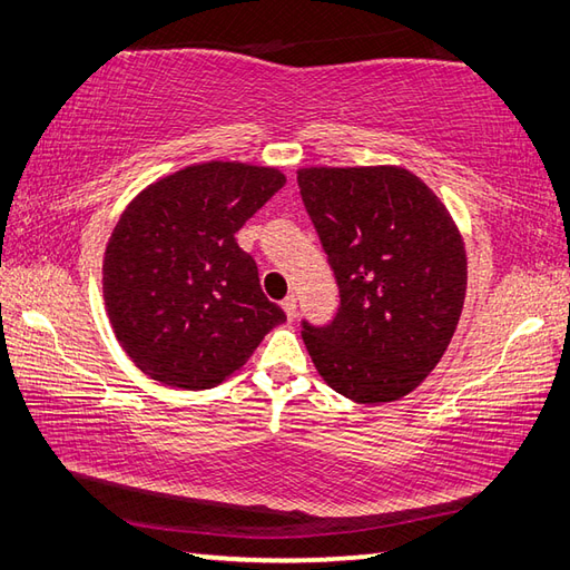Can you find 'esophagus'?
Instances as JSON below:
<instances>
[{
    "mask_svg": "<svg viewBox=\"0 0 570 570\" xmlns=\"http://www.w3.org/2000/svg\"><path fill=\"white\" fill-rule=\"evenodd\" d=\"M283 309H285V314H287V320L293 322V320L297 317V297H295V295H287V297L283 299Z\"/></svg>",
    "mask_w": 570,
    "mask_h": 570,
    "instance_id": "34e87169",
    "label": "esophagus"
}]
</instances>
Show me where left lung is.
<instances>
[{"label": "left lung", "mask_w": 570, "mask_h": 570, "mask_svg": "<svg viewBox=\"0 0 570 570\" xmlns=\"http://www.w3.org/2000/svg\"><path fill=\"white\" fill-rule=\"evenodd\" d=\"M297 185L341 297L332 324L302 322L314 365L353 402L410 395L461 320L468 263L456 222L397 166L299 168Z\"/></svg>", "instance_id": "left-lung-1"}]
</instances>
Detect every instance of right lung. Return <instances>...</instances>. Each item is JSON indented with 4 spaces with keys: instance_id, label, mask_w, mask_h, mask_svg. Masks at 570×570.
Here are the masks:
<instances>
[{
    "instance_id": "right-lung-1",
    "label": "right lung",
    "mask_w": 570,
    "mask_h": 570,
    "mask_svg": "<svg viewBox=\"0 0 570 570\" xmlns=\"http://www.w3.org/2000/svg\"><path fill=\"white\" fill-rule=\"evenodd\" d=\"M285 185L277 168L209 160L141 189L102 263L109 322L138 371L207 390L242 371L285 312L234 234Z\"/></svg>"
}]
</instances>
